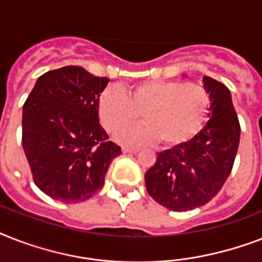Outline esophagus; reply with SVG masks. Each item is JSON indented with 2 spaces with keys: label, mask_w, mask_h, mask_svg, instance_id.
<instances>
[{
  "label": "esophagus",
  "mask_w": 262,
  "mask_h": 262,
  "mask_svg": "<svg viewBox=\"0 0 262 262\" xmlns=\"http://www.w3.org/2000/svg\"><path fill=\"white\" fill-rule=\"evenodd\" d=\"M122 152H123V154H137V152H139V149H137V148L123 147Z\"/></svg>",
  "instance_id": "34e87169"
}]
</instances>
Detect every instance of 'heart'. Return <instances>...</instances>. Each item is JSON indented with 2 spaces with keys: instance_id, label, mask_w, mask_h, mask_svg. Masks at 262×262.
<instances>
[{
  "instance_id": "b5f03b06",
  "label": "heart",
  "mask_w": 262,
  "mask_h": 262,
  "mask_svg": "<svg viewBox=\"0 0 262 262\" xmlns=\"http://www.w3.org/2000/svg\"><path fill=\"white\" fill-rule=\"evenodd\" d=\"M208 95L193 83L148 80L135 84L125 92L107 88L99 99V115L107 130L118 133L133 126L139 113L146 121L141 127L117 136L121 144L152 143L177 145L197 133L208 113Z\"/></svg>"
}]
</instances>
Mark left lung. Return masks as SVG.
Wrapping results in <instances>:
<instances>
[{"instance_id": "left-lung-1", "label": "left lung", "mask_w": 262, "mask_h": 262, "mask_svg": "<svg viewBox=\"0 0 262 262\" xmlns=\"http://www.w3.org/2000/svg\"><path fill=\"white\" fill-rule=\"evenodd\" d=\"M203 88L209 95L205 125L186 143L159 152L144 177L149 195L171 211L209 203L231 172L239 145L241 126L230 90L209 76L203 77Z\"/></svg>"}]
</instances>
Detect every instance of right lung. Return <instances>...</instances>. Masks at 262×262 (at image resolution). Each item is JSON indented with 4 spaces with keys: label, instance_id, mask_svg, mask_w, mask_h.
Wrapping results in <instances>:
<instances>
[{
    "label": "right lung",
    "instance_id": "obj_1",
    "mask_svg": "<svg viewBox=\"0 0 262 262\" xmlns=\"http://www.w3.org/2000/svg\"><path fill=\"white\" fill-rule=\"evenodd\" d=\"M108 81L84 68H59L36 80L23 106V149L35 185L51 199L88 200L121 155L99 123V99Z\"/></svg>",
    "mask_w": 262,
    "mask_h": 262
}]
</instances>
